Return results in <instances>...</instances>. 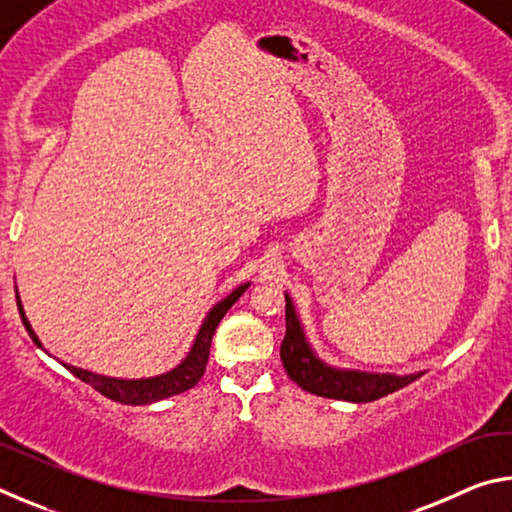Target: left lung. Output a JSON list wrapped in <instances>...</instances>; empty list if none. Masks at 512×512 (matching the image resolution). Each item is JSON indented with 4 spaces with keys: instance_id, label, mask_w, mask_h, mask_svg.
<instances>
[{
    "instance_id": "obj_1",
    "label": "left lung",
    "mask_w": 512,
    "mask_h": 512,
    "mask_svg": "<svg viewBox=\"0 0 512 512\" xmlns=\"http://www.w3.org/2000/svg\"><path fill=\"white\" fill-rule=\"evenodd\" d=\"M287 298V334L280 345V359L287 370L291 381L311 395L329 397V400H345V402H375L388 393L400 391L409 386L411 381L422 377L424 372L415 375H377V372H361V370H343L334 368L318 357L307 341L305 329H302L300 316L289 293Z\"/></svg>"
}]
</instances>
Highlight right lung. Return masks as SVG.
Instances as JSON below:
<instances>
[{
    "instance_id": "obj_1",
    "label": "right lung",
    "mask_w": 512,
    "mask_h": 512,
    "mask_svg": "<svg viewBox=\"0 0 512 512\" xmlns=\"http://www.w3.org/2000/svg\"><path fill=\"white\" fill-rule=\"evenodd\" d=\"M248 287H250V282L239 284V287L232 291L228 298L216 302V305L207 311V316L203 318L201 327H198L196 339L192 343V348H189L187 357L180 361L176 368L169 372H162V375L146 377V379H117V377L97 375V372L69 366V363H63V361L60 363H63V366L72 372L74 377H79L81 381H85V384H90L94 391H99L103 397H108V400L119 402V404L142 406V404L164 400V397L185 393V391H189V388H194L198 384V379L203 377L207 359H210V345H212L214 329L219 327L221 318L228 314V309L235 305V302L241 298V293H244ZM15 298H17V309H20L22 323H24V327H27V332L33 339V343H36L40 350H45L42 348V343L36 336V332H33L27 314H24V307H22L20 293H17V287H15Z\"/></svg>"
}]
</instances>
